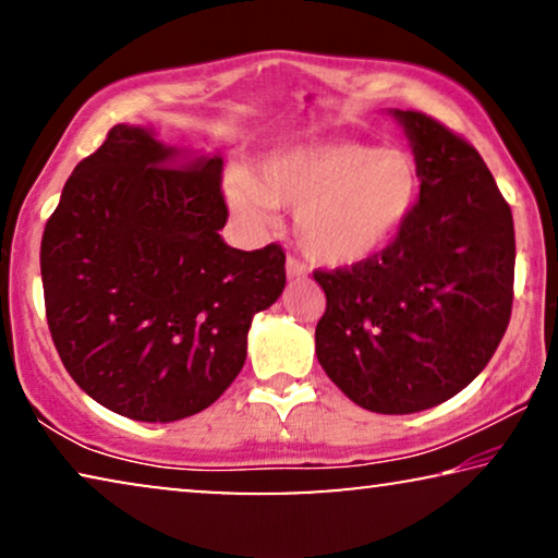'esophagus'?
Wrapping results in <instances>:
<instances>
[{"label": "esophagus", "instance_id": "34e87169", "mask_svg": "<svg viewBox=\"0 0 558 558\" xmlns=\"http://www.w3.org/2000/svg\"><path fill=\"white\" fill-rule=\"evenodd\" d=\"M287 277L289 279H302V277H307V266H304L300 258H294V256H289L287 258Z\"/></svg>", "mask_w": 558, "mask_h": 558}]
</instances>
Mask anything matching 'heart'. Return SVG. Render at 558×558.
<instances>
[{
	"label": "heart",
	"instance_id": "b5f03b06",
	"mask_svg": "<svg viewBox=\"0 0 558 558\" xmlns=\"http://www.w3.org/2000/svg\"><path fill=\"white\" fill-rule=\"evenodd\" d=\"M422 193L416 157L399 147L330 140L279 149L248 178L228 180L233 216L271 226V208L294 213L296 241L312 262L355 266L380 254Z\"/></svg>",
	"mask_w": 558,
	"mask_h": 558
}]
</instances>
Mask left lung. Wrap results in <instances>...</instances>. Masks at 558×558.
Masks as SVG:
<instances>
[{
	"instance_id": "8db88e82",
	"label": "left lung",
	"mask_w": 558,
	"mask_h": 558,
	"mask_svg": "<svg viewBox=\"0 0 558 558\" xmlns=\"http://www.w3.org/2000/svg\"><path fill=\"white\" fill-rule=\"evenodd\" d=\"M422 170L416 208L388 246L315 271L327 307L317 361L350 401L414 414L452 399L500 345L513 307L515 233L477 149L418 111L393 109Z\"/></svg>"
}]
</instances>
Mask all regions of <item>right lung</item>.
<instances>
[{
	"label": "right lung",
	"mask_w": 558,
	"mask_h": 558,
	"mask_svg": "<svg viewBox=\"0 0 558 558\" xmlns=\"http://www.w3.org/2000/svg\"><path fill=\"white\" fill-rule=\"evenodd\" d=\"M223 157L117 124L68 178L40 246L45 315L71 378L134 422L208 409L246 363L248 327L287 284L277 243L220 239Z\"/></svg>",
	"instance_id": "obj_1"
}]
</instances>
